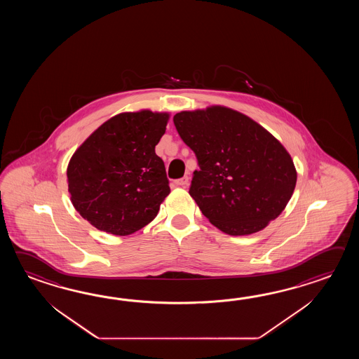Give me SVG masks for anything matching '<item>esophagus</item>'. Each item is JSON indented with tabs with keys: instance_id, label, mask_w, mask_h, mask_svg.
I'll use <instances>...</instances> for the list:
<instances>
[{
	"instance_id": "esophagus-1",
	"label": "esophagus",
	"mask_w": 359,
	"mask_h": 359,
	"mask_svg": "<svg viewBox=\"0 0 359 359\" xmlns=\"http://www.w3.org/2000/svg\"><path fill=\"white\" fill-rule=\"evenodd\" d=\"M175 183H176V186H178V187H184V186H187V183H189V177H182V178H180V180H176Z\"/></svg>"
}]
</instances>
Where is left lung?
Masks as SVG:
<instances>
[{"label":"left lung","mask_w":359,"mask_h":359,"mask_svg":"<svg viewBox=\"0 0 359 359\" xmlns=\"http://www.w3.org/2000/svg\"><path fill=\"white\" fill-rule=\"evenodd\" d=\"M196 155L191 198L217 229L231 236L267 227L287 205L297 184L290 154L260 124L229 107L173 116Z\"/></svg>","instance_id":"1"}]
</instances>
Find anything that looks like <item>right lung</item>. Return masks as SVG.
Segmentation results:
<instances>
[{"label":"right lung","mask_w":359,"mask_h":359,"mask_svg":"<svg viewBox=\"0 0 359 359\" xmlns=\"http://www.w3.org/2000/svg\"><path fill=\"white\" fill-rule=\"evenodd\" d=\"M168 113H122L101 124L69 161L72 204L93 227L127 236L156 217L170 192L155 146Z\"/></svg>","instance_id":"add662e5"}]
</instances>
